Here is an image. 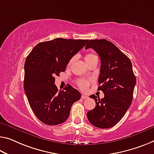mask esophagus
<instances>
[{"mask_svg":"<svg viewBox=\"0 0 154 154\" xmlns=\"http://www.w3.org/2000/svg\"><path fill=\"white\" fill-rule=\"evenodd\" d=\"M88 98H89V97L87 96H86V95H82L81 96V98L83 99V100H85V99H87Z\"/></svg>","mask_w":154,"mask_h":154,"instance_id":"34e87169","label":"esophagus"}]
</instances>
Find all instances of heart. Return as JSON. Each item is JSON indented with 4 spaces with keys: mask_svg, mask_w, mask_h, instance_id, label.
<instances>
[{
    "mask_svg": "<svg viewBox=\"0 0 154 154\" xmlns=\"http://www.w3.org/2000/svg\"><path fill=\"white\" fill-rule=\"evenodd\" d=\"M96 59H98V58H97V56L94 54H88L85 56V60L87 65H88L89 64H90L91 62H93L94 60H96ZM72 61L73 58L70 60L69 63H72ZM89 82H90V81L88 80H79L77 81V84L80 89H82V90H85V89L88 87Z\"/></svg>",
    "mask_w": 154,
    "mask_h": 154,
    "instance_id": "obj_1",
    "label": "heart"
}]
</instances>
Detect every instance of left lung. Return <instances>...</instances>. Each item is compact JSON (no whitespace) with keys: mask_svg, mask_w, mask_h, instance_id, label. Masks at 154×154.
I'll return each mask as SVG.
<instances>
[{"mask_svg":"<svg viewBox=\"0 0 154 154\" xmlns=\"http://www.w3.org/2000/svg\"><path fill=\"white\" fill-rule=\"evenodd\" d=\"M93 49L100 59L98 90L103 98L94 99L96 107L87 113L89 121L96 127L110 128L124 116L133 100L136 79L129 58L112 42L105 39L91 40L85 49Z\"/></svg>","mask_w":154,"mask_h":154,"instance_id":"obj_1","label":"left lung"}]
</instances>
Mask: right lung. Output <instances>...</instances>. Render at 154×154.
<instances>
[{"mask_svg": "<svg viewBox=\"0 0 154 154\" xmlns=\"http://www.w3.org/2000/svg\"><path fill=\"white\" fill-rule=\"evenodd\" d=\"M89 40L62 38L40 42L27 56L25 63L24 89L31 108L43 123H63L70 114L71 107L81 94L71 85L58 90L55 76L65 72L73 56Z\"/></svg>", "mask_w": 154, "mask_h": 154, "instance_id": "add662e5", "label": "right lung"}]
</instances>
